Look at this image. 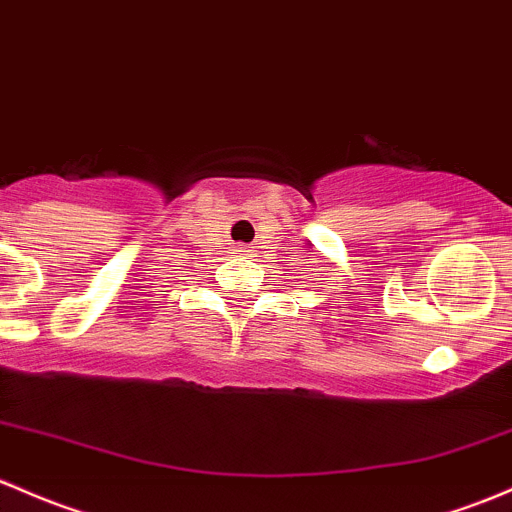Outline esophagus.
<instances>
[{
	"instance_id": "esophagus-1",
	"label": "esophagus",
	"mask_w": 512,
	"mask_h": 512,
	"mask_svg": "<svg viewBox=\"0 0 512 512\" xmlns=\"http://www.w3.org/2000/svg\"><path fill=\"white\" fill-rule=\"evenodd\" d=\"M240 252H247V250H240Z\"/></svg>"
}]
</instances>
